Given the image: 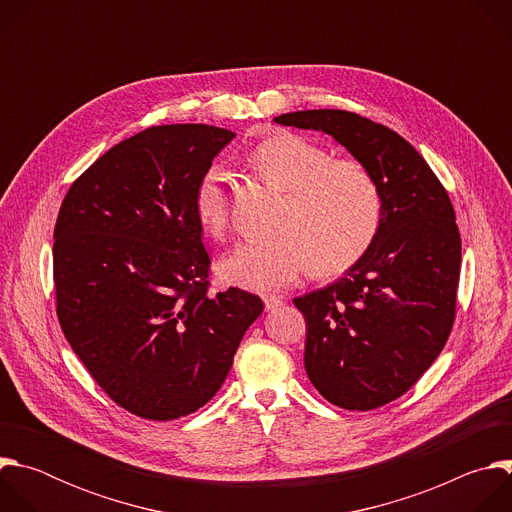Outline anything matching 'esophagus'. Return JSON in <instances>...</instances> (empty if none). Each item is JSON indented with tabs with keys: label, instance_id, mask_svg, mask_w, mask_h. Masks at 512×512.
<instances>
[{
	"label": "esophagus",
	"instance_id": "obj_1",
	"mask_svg": "<svg viewBox=\"0 0 512 512\" xmlns=\"http://www.w3.org/2000/svg\"><path fill=\"white\" fill-rule=\"evenodd\" d=\"M263 302H265V310H267V312L279 310V308L283 306V300H281V298H277V296H265V298H263Z\"/></svg>",
	"mask_w": 512,
	"mask_h": 512
}]
</instances>
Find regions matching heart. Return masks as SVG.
<instances>
[{"instance_id": "obj_1", "label": "heart", "mask_w": 512, "mask_h": 512, "mask_svg": "<svg viewBox=\"0 0 512 512\" xmlns=\"http://www.w3.org/2000/svg\"><path fill=\"white\" fill-rule=\"evenodd\" d=\"M251 162L289 192L277 223L281 235L239 245L218 269L245 289L275 291L302 277L336 275L369 251L383 221V194L367 166L332 156L306 137L277 133L251 152ZM192 210L200 229L223 239L231 221L227 174L208 168L196 182Z\"/></svg>"}]
</instances>
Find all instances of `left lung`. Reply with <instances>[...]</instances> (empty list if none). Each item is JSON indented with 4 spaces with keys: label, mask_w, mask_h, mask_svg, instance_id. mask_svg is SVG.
<instances>
[{
    "label": "left lung",
    "mask_w": 512,
    "mask_h": 512,
    "mask_svg": "<svg viewBox=\"0 0 512 512\" xmlns=\"http://www.w3.org/2000/svg\"><path fill=\"white\" fill-rule=\"evenodd\" d=\"M275 121L332 135L381 188L383 221L369 251L294 304L320 395L350 411L383 407L421 379L450 338L462 263L452 200L413 145L381 123L342 109Z\"/></svg>",
    "instance_id": "left-lung-1"
}]
</instances>
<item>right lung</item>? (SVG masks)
<instances>
[{"label": "right lung", "mask_w": 512, "mask_h": 512, "mask_svg": "<svg viewBox=\"0 0 512 512\" xmlns=\"http://www.w3.org/2000/svg\"><path fill=\"white\" fill-rule=\"evenodd\" d=\"M233 137L194 123L143 129L72 182L58 210L60 328L97 385L143 419L206 405L263 312L245 289L210 294L192 210L198 178Z\"/></svg>", "instance_id": "right-lung-1"}]
</instances>
